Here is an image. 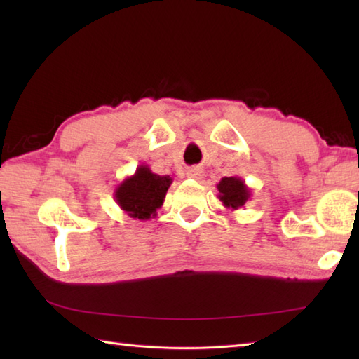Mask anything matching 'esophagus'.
Returning <instances> with one entry per match:
<instances>
[{
  "mask_svg": "<svg viewBox=\"0 0 359 359\" xmlns=\"http://www.w3.org/2000/svg\"><path fill=\"white\" fill-rule=\"evenodd\" d=\"M202 175H203V171H202V168H199V166H193L187 171V177L194 179V180H201Z\"/></svg>",
  "mask_w": 359,
  "mask_h": 359,
  "instance_id": "1",
  "label": "esophagus"
}]
</instances>
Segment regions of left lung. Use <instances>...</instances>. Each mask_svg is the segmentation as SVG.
<instances>
[{"instance_id": "8db88e82", "label": "left lung", "mask_w": 359, "mask_h": 359, "mask_svg": "<svg viewBox=\"0 0 359 359\" xmlns=\"http://www.w3.org/2000/svg\"><path fill=\"white\" fill-rule=\"evenodd\" d=\"M217 197L228 210H239L251 199V189L245 185L238 175L233 177H222L217 184Z\"/></svg>"}]
</instances>
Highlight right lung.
Returning <instances> with one entry per match:
<instances>
[{
	"mask_svg": "<svg viewBox=\"0 0 359 359\" xmlns=\"http://www.w3.org/2000/svg\"><path fill=\"white\" fill-rule=\"evenodd\" d=\"M171 184L170 175L154 174L148 165H140L114 189V199L129 217L149 220L157 216Z\"/></svg>",
	"mask_w": 359,
	"mask_h": 359,
	"instance_id": "right-lung-1",
	"label": "right lung"
}]
</instances>
